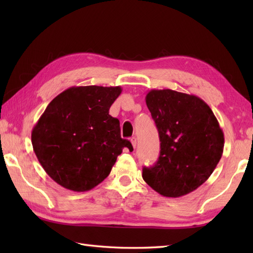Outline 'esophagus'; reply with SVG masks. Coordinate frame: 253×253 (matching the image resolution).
<instances>
[{
  "label": "esophagus",
  "instance_id": "1",
  "mask_svg": "<svg viewBox=\"0 0 253 253\" xmlns=\"http://www.w3.org/2000/svg\"><path fill=\"white\" fill-rule=\"evenodd\" d=\"M130 142H131V144H132V147H133V149L136 148V146H137V139L135 138V137H132V138H130Z\"/></svg>",
  "mask_w": 253,
  "mask_h": 253
}]
</instances>
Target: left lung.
Listing matches in <instances>:
<instances>
[{"instance_id": "1", "label": "left lung", "mask_w": 253, "mask_h": 253, "mask_svg": "<svg viewBox=\"0 0 253 253\" xmlns=\"http://www.w3.org/2000/svg\"><path fill=\"white\" fill-rule=\"evenodd\" d=\"M146 103L157 125L161 151L142 178L169 198L187 195L207 181L222 158L224 133L210 106L196 95L151 90Z\"/></svg>"}]
</instances>
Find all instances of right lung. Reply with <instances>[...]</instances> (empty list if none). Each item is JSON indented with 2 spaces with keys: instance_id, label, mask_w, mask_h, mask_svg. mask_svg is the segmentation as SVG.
<instances>
[{
  "instance_id": "1",
  "label": "right lung",
  "mask_w": 253,
  "mask_h": 253,
  "mask_svg": "<svg viewBox=\"0 0 253 253\" xmlns=\"http://www.w3.org/2000/svg\"><path fill=\"white\" fill-rule=\"evenodd\" d=\"M121 87H72L53 99L31 132L42 168L58 185L88 191L103 181L124 148L120 121L109 114Z\"/></svg>"
}]
</instances>
